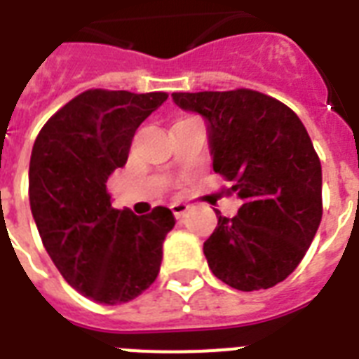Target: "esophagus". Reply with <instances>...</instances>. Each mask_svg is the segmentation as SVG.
<instances>
[{
  "mask_svg": "<svg viewBox=\"0 0 359 359\" xmlns=\"http://www.w3.org/2000/svg\"><path fill=\"white\" fill-rule=\"evenodd\" d=\"M190 210V205L188 203H182V201H177L171 205V212L175 214V218H182L186 212Z\"/></svg>",
  "mask_w": 359,
  "mask_h": 359,
  "instance_id": "obj_1",
  "label": "esophagus"
}]
</instances>
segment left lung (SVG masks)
I'll use <instances>...</instances> for the list:
<instances>
[{
  "instance_id": "8db88e82",
  "label": "left lung",
  "mask_w": 359,
  "mask_h": 359,
  "mask_svg": "<svg viewBox=\"0 0 359 359\" xmlns=\"http://www.w3.org/2000/svg\"><path fill=\"white\" fill-rule=\"evenodd\" d=\"M171 97L205 119L214 171L242 201L235 218L216 210L218 227L203 244L208 266L233 289H270L294 272L323 218V168L306 126L250 89Z\"/></svg>"
}]
</instances>
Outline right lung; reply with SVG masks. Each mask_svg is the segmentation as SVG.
<instances>
[{
	"instance_id": "right-lung-1",
	"label": "right lung",
	"mask_w": 359,
	"mask_h": 359,
	"mask_svg": "<svg viewBox=\"0 0 359 359\" xmlns=\"http://www.w3.org/2000/svg\"><path fill=\"white\" fill-rule=\"evenodd\" d=\"M165 100V93H81L42 126L31 151L29 205L42 244L67 283L98 304L134 300L160 272L173 212L117 210L106 184L128 160L137 126Z\"/></svg>"
}]
</instances>
